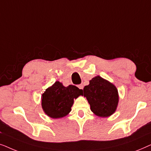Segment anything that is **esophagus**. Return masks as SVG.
Wrapping results in <instances>:
<instances>
[{"label":"esophagus","mask_w":151,"mask_h":151,"mask_svg":"<svg viewBox=\"0 0 151 151\" xmlns=\"http://www.w3.org/2000/svg\"><path fill=\"white\" fill-rule=\"evenodd\" d=\"M78 88H80V89H83V87H84L83 84H80V85H78Z\"/></svg>","instance_id":"esophagus-1"}]
</instances>
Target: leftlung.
<instances>
[{
  "instance_id": "left-lung-1",
  "label": "left lung",
  "mask_w": 151,
  "mask_h": 151,
  "mask_svg": "<svg viewBox=\"0 0 151 151\" xmlns=\"http://www.w3.org/2000/svg\"><path fill=\"white\" fill-rule=\"evenodd\" d=\"M91 110L98 117L111 116L116 111L119 94L116 86L100 76L93 78L83 88Z\"/></svg>"
}]
</instances>
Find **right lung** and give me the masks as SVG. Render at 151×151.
Listing matches in <instances>:
<instances>
[{
    "label": "right lung",
    "instance_id": "right-lung-1",
    "mask_svg": "<svg viewBox=\"0 0 151 151\" xmlns=\"http://www.w3.org/2000/svg\"><path fill=\"white\" fill-rule=\"evenodd\" d=\"M82 95V90L77 86H65L56 81L45 90L41 96V105L47 115L53 119L65 117L71 111L74 99Z\"/></svg>",
    "mask_w": 151,
    "mask_h": 151
}]
</instances>
